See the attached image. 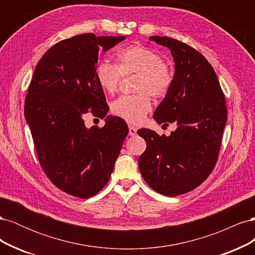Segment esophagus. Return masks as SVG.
<instances>
[{"instance_id":"esophagus-1","label":"esophagus","mask_w":255,"mask_h":255,"mask_svg":"<svg viewBox=\"0 0 255 255\" xmlns=\"http://www.w3.org/2000/svg\"><path fill=\"white\" fill-rule=\"evenodd\" d=\"M136 133H137V128L133 126H128V134L130 136H135Z\"/></svg>"}]
</instances>
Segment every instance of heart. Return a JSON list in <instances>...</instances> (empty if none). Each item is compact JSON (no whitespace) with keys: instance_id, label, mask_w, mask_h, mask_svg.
Returning <instances> with one entry per match:
<instances>
[{"instance_id":"heart-1","label":"heart","mask_w":255,"mask_h":255,"mask_svg":"<svg viewBox=\"0 0 255 255\" xmlns=\"http://www.w3.org/2000/svg\"><path fill=\"white\" fill-rule=\"evenodd\" d=\"M136 74L133 96H123L112 103V113L129 123H139L152 109L150 95L165 97L173 83V72L160 54L143 45H129L117 53L116 65L101 61L96 68V79L107 94L117 91L122 76Z\"/></svg>"}]
</instances>
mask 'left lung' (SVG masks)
Listing matches in <instances>:
<instances>
[{"instance_id":"obj_1","label":"left lung","mask_w":255,"mask_h":255,"mask_svg":"<svg viewBox=\"0 0 255 255\" xmlns=\"http://www.w3.org/2000/svg\"><path fill=\"white\" fill-rule=\"evenodd\" d=\"M174 59L172 86L153 117L158 125L174 122L170 136L138 129L146 149L138 158L143 180L159 194L175 197L197 188L217 163L227 122V105L217 75L190 45L170 37L151 36Z\"/></svg>"}]
</instances>
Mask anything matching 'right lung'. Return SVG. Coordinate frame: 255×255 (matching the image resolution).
Listing matches in <instances>:
<instances>
[{"mask_svg":"<svg viewBox=\"0 0 255 255\" xmlns=\"http://www.w3.org/2000/svg\"><path fill=\"white\" fill-rule=\"evenodd\" d=\"M125 36L81 34L54 44L34 70L24 114L43 172L57 188L86 199L109 182L128 133L125 120L107 116L87 128L83 117L104 118L109 105L96 79L99 49Z\"/></svg>","mask_w":255,"mask_h":255,"instance_id":"obj_1","label":"right lung"}]
</instances>
